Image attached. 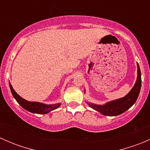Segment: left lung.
I'll list each match as a JSON object with an SVG mask.
<instances>
[{"label": "left lung", "mask_w": 150, "mask_h": 150, "mask_svg": "<svg viewBox=\"0 0 150 150\" xmlns=\"http://www.w3.org/2000/svg\"><path fill=\"white\" fill-rule=\"evenodd\" d=\"M137 67H138V76H137V82L131 91L125 97L109 102L105 105H96V104H88L89 106L91 108L96 110V111L103 114L104 115L108 116L118 115L128 110L137 101L139 94L141 86H142L141 71L138 64H137Z\"/></svg>", "instance_id": "1"}]
</instances>
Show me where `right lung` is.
I'll return each mask as SVG.
<instances>
[{"label":"right lung","mask_w":150,"mask_h":150,"mask_svg":"<svg viewBox=\"0 0 150 150\" xmlns=\"http://www.w3.org/2000/svg\"><path fill=\"white\" fill-rule=\"evenodd\" d=\"M9 86L12 95H13L14 99L16 100V102L19 104V105L22 106L24 109L30 112L37 113V114H46V113L58 108L60 106L59 104H53V105H47V104L39 103V102H28V101L22 99L21 96H19L16 93V91L13 90V87H12L10 83Z\"/></svg>","instance_id":"add662e5"}]
</instances>
